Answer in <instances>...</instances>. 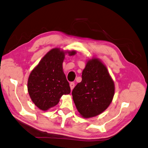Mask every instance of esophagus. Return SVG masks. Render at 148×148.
I'll use <instances>...</instances> for the list:
<instances>
[{"label":"esophagus","mask_w":148,"mask_h":148,"mask_svg":"<svg viewBox=\"0 0 148 148\" xmlns=\"http://www.w3.org/2000/svg\"><path fill=\"white\" fill-rule=\"evenodd\" d=\"M69 86H70V88H71V90H72L74 88V87H75V83L74 82H70V84H69Z\"/></svg>","instance_id":"obj_1"}]
</instances>
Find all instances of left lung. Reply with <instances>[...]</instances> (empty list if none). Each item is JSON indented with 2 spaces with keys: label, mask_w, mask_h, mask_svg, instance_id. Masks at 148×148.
<instances>
[{
  "label": "left lung",
  "mask_w": 148,
  "mask_h": 148,
  "mask_svg": "<svg viewBox=\"0 0 148 148\" xmlns=\"http://www.w3.org/2000/svg\"><path fill=\"white\" fill-rule=\"evenodd\" d=\"M114 91V82L107 67L100 60L93 58L86 62L82 81L73 90V99L80 115L92 118L108 107Z\"/></svg>",
  "instance_id": "8db88e82"
}]
</instances>
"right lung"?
Masks as SVG:
<instances>
[{
  "label": "right lung",
  "mask_w": 148,
  "mask_h": 148,
  "mask_svg": "<svg viewBox=\"0 0 148 148\" xmlns=\"http://www.w3.org/2000/svg\"><path fill=\"white\" fill-rule=\"evenodd\" d=\"M66 54L73 56L76 51L51 49L30 73L28 92L31 100L40 110H49L58 104L62 95L70 94L71 89L62 67Z\"/></svg>",
  "instance_id": "add662e5"
}]
</instances>
